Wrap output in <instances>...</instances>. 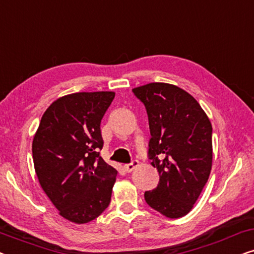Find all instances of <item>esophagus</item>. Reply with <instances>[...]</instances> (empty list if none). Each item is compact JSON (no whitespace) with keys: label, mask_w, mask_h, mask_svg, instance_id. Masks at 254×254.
I'll use <instances>...</instances> for the list:
<instances>
[{"label":"esophagus","mask_w":254,"mask_h":254,"mask_svg":"<svg viewBox=\"0 0 254 254\" xmlns=\"http://www.w3.org/2000/svg\"><path fill=\"white\" fill-rule=\"evenodd\" d=\"M138 166V162L137 161H133L131 163H129V164H126L124 166L125 171L126 172H131L135 168H137Z\"/></svg>","instance_id":"obj_1"}]
</instances>
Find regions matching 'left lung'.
<instances>
[{
  "label": "left lung",
  "instance_id": "obj_1",
  "mask_svg": "<svg viewBox=\"0 0 254 254\" xmlns=\"http://www.w3.org/2000/svg\"><path fill=\"white\" fill-rule=\"evenodd\" d=\"M144 104L151 138L149 158L159 183L144 193L152 209L169 218L192 210L209 178L213 164L210 120L193 96L169 83L133 89Z\"/></svg>",
  "mask_w": 254,
  "mask_h": 254
}]
</instances>
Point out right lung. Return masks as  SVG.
Instances as JSON below:
<instances>
[{
	"mask_svg": "<svg viewBox=\"0 0 254 254\" xmlns=\"http://www.w3.org/2000/svg\"><path fill=\"white\" fill-rule=\"evenodd\" d=\"M113 91L60 97L41 117L32 142L41 189L59 214L76 224L95 220L109 207L118 171L99 156L100 121Z\"/></svg>",
	"mask_w": 254,
	"mask_h": 254,
	"instance_id": "add662e5",
	"label": "right lung"
}]
</instances>
